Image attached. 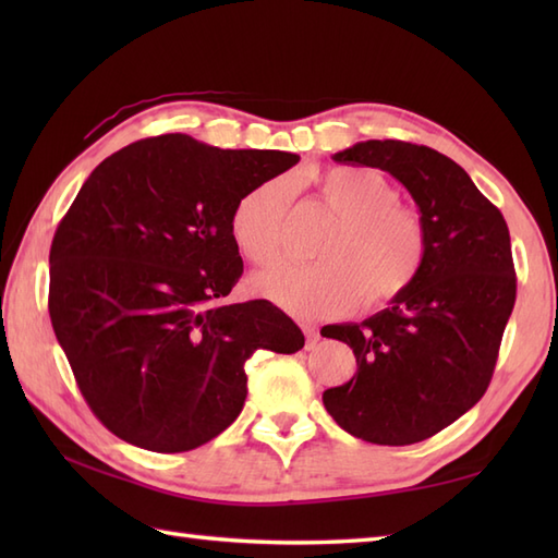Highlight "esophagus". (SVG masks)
Listing matches in <instances>:
<instances>
[{
  "mask_svg": "<svg viewBox=\"0 0 558 558\" xmlns=\"http://www.w3.org/2000/svg\"><path fill=\"white\" fill-rule=\"evenodd\" d=\"M302 330H304V338H306V348H314L318 338H322V333H318V328L312 326V324H302Z\"/></svg>",
  "mask_w": 558,
  "mask_h": 558,
  "instance_id": "1",
  "label": "esophagus"
}]
</instances>
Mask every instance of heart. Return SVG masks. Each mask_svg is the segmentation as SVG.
Returning a JSON list of instances; mask_svg holds the SVG:
<instances>
[{"label": "heart", "mask_w": 558, "mask_h": 558, "mask_svg": "<svg viewBox=\"0 0 558 558\" xmlns=\"http://www.w3.org/2000/svg\"><path fill=\"white\" fill-rule=\"evenodd\" d=\"M318 196L340 218L318 246L316 264L276 260L252 278V290L302 318L381 306L408 292L426 260L420 213L400 206V192L384 174L362 168H328L314 177ZM290 189L270 180L248 189L230 210V236L246 260L266 264L282 242Z\"/></svg>", "instance_id": "1"}]
</instances>
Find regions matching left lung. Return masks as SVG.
Masks as SVG:
<instances>
[{"label":"left lung","mask_w":558,"mask_h":558,"mask_svg":"<svg viewBox=\"0 0 558 558\" xmlns=\"http://www.w3.org/2000/svg\"><path fill=\"white\" fill-rule=\"evenodd\" d=\"M333 160L393 174L420 208L429 248L420 278L384 312L322 330L357 357L348 384L324 390V405L362 441L410 446L489 388L515 304L511 234L470 174L429 146L362 141Z\"/></svg>","instance_id":"obj_1"}]
</instances>
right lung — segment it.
<instances>
[{"label":"right lung","instance_id":"obj_1","mask_svg":"<svg viewBox=\"0 0 558 558\" xmlns=\"http://www.w3.org/2000/svg\"><path fill=\"white\" fill-rule=\"evenodd\" d=\"M282 150L141 138L81 186L50 248V318L93 414L156 453L208 444L236 420L256 350L304 336L266 300L228 304L244 264L230 210L298 165Z\"/></svg>","mask_w":558,"mask_h":558}]
</instances>
